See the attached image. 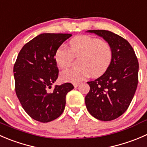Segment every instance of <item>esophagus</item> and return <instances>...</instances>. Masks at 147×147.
Returning a JSON list of instances; mask_svg holds the SVG:
<instances>
[{
    "label": "esophagus",
    "instance_id": "34e87169",
    "mask_svg": "<svg viewBox=\"0 0 147 147\" xmlns=\"http://www.w3.org/2000/svg\"><path fill=\"white\" fill-rule=\"evenodd\" d=\"M79 84H80V83H75V84H74V86L76 88V87L78 86H79Z\"/></svg>",
    "mask_w": 147,
    "mask_h": 147
}]
</instances>
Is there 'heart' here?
Returning <instances> with one entry per match:
<instances>
[{
	"mask_svg": "<svg viewBox=\"0 0 147 147\" xmlns=\"http://www.w3.org/2000/svg\"><path fill=\"white\" fill-rule=\"evenodd\" d=\"M80 57L76 69L63 71L61 78L65 82L78 83L90 76L103 75L111 65L113 49L111 45L90 36H80L69 41L67 47L61 46L54 53V60L60 69L70 66L73 58Z\"/></svg>",
	"mask_w": 147,
	"mask_h": 147,
	"instance_id": "1",
	"label": "heart"
}]
</instances>
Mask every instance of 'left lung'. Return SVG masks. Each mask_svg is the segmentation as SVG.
<instances>
[{
    "instance_id": "left-lung-1",
    "label": "left lung",
    "mask_w": 147,
    "mask_h": 147,
    "mask_svg": "<svg viewBox=\"0 0 147 147\" xmlns=\"http://www.w3.org/2000/svg\"><path fill=\"white\" fill-rule=\"evenodd\" d=\"M109 43L113 49L111 65L102 76L88 81L85 97L87 110L94 118L111 121L127 110L138 84L139 63L133 48L126 39L111 31L89 30Z\"/></svg>"
}]
</instances>
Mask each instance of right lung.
<instances>
[{
    "label": "right lung",
    "instance_id": "right-lung-1",
    "mask_svg": "<svg viewBox=\"0 0 147 147\" xmlns=\"http://www.w3.org/2000/svg\"><path fill=\"white\" fill-rule=\"evenodd\" d=\"M71 36L42 33L25 44L18 53L13 67L16 93L25 111L36 121L46 123L60 117L66 94L74 88L71 83H65L49 90L59 76L55 51Z\"/></svg>",
    "mask_w": 147,
    "mask_h": 147
}]
</instances>
